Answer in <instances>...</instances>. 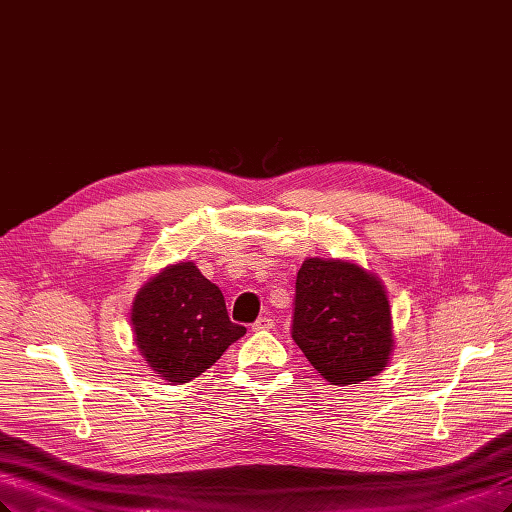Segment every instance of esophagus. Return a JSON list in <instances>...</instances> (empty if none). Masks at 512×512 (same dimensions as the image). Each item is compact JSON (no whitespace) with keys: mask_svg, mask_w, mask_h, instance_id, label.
Returning <instances> with one entry per match:
<instances>
[{"mask_svg":"<svg viewBox=\"0 0 512 512\" xmlns=\"http://www.w3.org/2000/svg\"><path fill=\"white\" fill-rule=\"evenodd\" d=\"M275 326V322L271 320L269 315H262V317H258V320L252 324V330L254 332H264V330H271Z\"/></svg>","mask_w":512,"mask_h":512,"instance_id":"obj_1","label":"esophagus"}]
</instances>
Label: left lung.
Segmentation results:
<instances>
[{"label":"left lung","instance_id":"left-lung-1","mask_svg":"<svg viewBox=\"0 0 512 512\" xmlns=\"http://www.w3.org/2000/svg\"><path fill=\"white\" fill-rule=\"evenodd\" d=\"M292 339L332 385L375 377L394 341L381 281L351 262L305 260L296 275Z\"/></svg>","mask_w":512,"mask_h":512}]
</instances>
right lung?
<instances>
[{
  "instance_id": "right-lung-1",
  "label": "right lung",
  "mask_w": 512,
  "mask_h": 512,
  "mask_svg": "<svg viewBox=\"0 0 512 512\" xmlns=\"http://www.w3.org/2000/svg\"><path fill=\"white\" fill-rule=\"evenodd\" d=\"M135 343L169 383H188L245 334L226 313L220 288L192 262L171 264L139 290L131 309Z\"/></svg>"
}]
</instances>
